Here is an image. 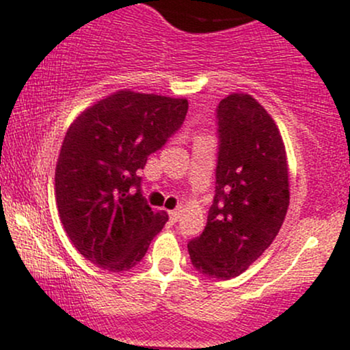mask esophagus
<instances>
[{
	"instance_id": "obj_1",
	"label": "esophagus",
	"mask_w": 350,
	"mask_h": 350,
	"mask_svg": "<svg viewBox=\"0 0 350 350\" xmlns=\"http://www.w3.org/2000/svg\"><path fill=\"white\" fill-rule=\"evenodd\" d=\"M179 217H180V211H179V208H176V211H171V212H170L171 222H178Z\"/></svg>"
}]
</instances>
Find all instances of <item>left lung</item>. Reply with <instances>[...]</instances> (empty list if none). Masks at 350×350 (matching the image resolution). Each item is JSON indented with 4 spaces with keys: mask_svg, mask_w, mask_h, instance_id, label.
<instances>
[{
    "mask_svg": "<svg viewBox=\"0 0 350 350\" xmlns=\"http://www.w3.org/2000/svg\"><path fill=\"white\" fill-rule=\"evenodd\" d=\"M215 196L207 226L187 250L192 267L208 278L228 280L270 247L290 206L283 139L267 110L247 94L217 107Z\"/></svg>",
    "mask_w": 350,
    "mask_h": 350,
    "instance_id": "obj_1",
    "label": "left lung"
}]
</instances>
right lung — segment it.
I'll return each instance as SVG.
<instances>
[{
    "instance_id": "obj_1",
    "label": "right lung",
    "mask_w": 350,
    "mask_h": 350,
    "mask_svg": "<svg viewBox=\"0 0 350 350\" xmlns=\"http://www.w3.org/2000/svg\"><path fill=\"white\" fill-rule=\"evenodd\" d=\"M186 98L120 90L67 130L55 167L59 217L74 247L102 270L128 271L167 222L142 192L139 170L187 113Z\"/></svg>"
}]
</instances>
